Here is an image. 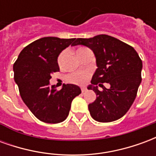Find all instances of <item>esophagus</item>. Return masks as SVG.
Listing matches in <instances>:
<instances>
[{
    "label": "esophagus",
    "instance_id": "esophagus-1",
    "mask_svg": "<svg viewBox=\"0 0 156 156\" xmlns=\"http://www.w3.org/2000/svg\"><path fill=\"white\" fill-rule=\"evenodd\" d=\"M86 90H87V88H85V87H82V88H81V91L83 92V93L86 91Z\"/></svg>",
    "mask_w": 156,
    "mask_h": 156
}]
</instances>
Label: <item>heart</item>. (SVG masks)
I'll list each match as a JSON object with an SVG mask.
<instances>
[{
    "instance_id": "obj_1",
    "label": "heart",
    "mask_w": 156,
    "mask_h": 156,
    "mask_svg": "<svg viewBox=\"0 0 156 156\" xmlns=\"http://www.w3.org/2000/svg\"><path fill=\"white\" fill-rule=\"evenodd\" d=\"M87 48H79L77 50V54H78L79 52L84 51ZM66 54V51H62L61 53L59 54L58 58V64H62V62L63 61V58H64V56ZM88 77V73L86 72H75V73H70V74L68 76V80L71 83H78V84H81V83H83L86 80V78Z\"/></svg>"
}]
</instances>
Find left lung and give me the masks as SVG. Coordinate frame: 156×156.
Here are the masks:
<instances>
[{"mask_svg":"<svg viewBox=\"0 0 156 156\" xmlns=\"http://www.w3.org/2000/svg\"><path fill=\"white\" fill-rule=\"evenodd\" d=\"M83 45L94 51L98 68L88 89L94 90L96 99L88 105L92 118L98 122H112L123 117L137 95L141 83L142 61L129 45L111 36L77 38L74 46ZM107 82L111 88L103 87ZM103 87L102 91L98 85Z\"/></svg>","mask_w":156,"mask_h":156,"instance_id":"8db88e82","label":"left lung"}]
</instances>
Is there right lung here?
<instances>
[{"mask_svg":"<svg viewBox=\"0 0 156 156\" xmlns=\"http://www.w3.org/2000/svg\"><path fill=\"white\" fill-rule=\"evenodd\" d=\"M76 38L42 37L27 45L13 65L14 80L25 105L39 120L48 124L64 121L69 114L73 99L81 94L74 84H63L61 90L49 80L59 71L58 58Z\"/></svg>","mask_w":156,"mask_h":156,"instance_id":"add662e5","label":"right lung"}]
</instances>
